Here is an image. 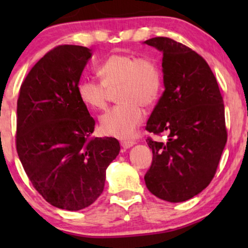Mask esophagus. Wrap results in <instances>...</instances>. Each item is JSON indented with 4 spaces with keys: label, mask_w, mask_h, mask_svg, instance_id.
Here are the masks:
<instances>
[{
    "label": "esophagus",
    "mask_w": 248,
    "mask_h": 248,
    "mask_svg": "<svg viewBox=\"0 0 248 248\" xmlns=\"http://www.w3.org/2000/svg\"><path fill=\"white\" fill-rule=\"evenodd\" d=\"M134 144H135V142H134V141H132V140L122 141V142H121V145H122V147H123V149H128V148L133 147Z\"/></svg>",
    "instance_id": "34e87169"
}]
</instances>
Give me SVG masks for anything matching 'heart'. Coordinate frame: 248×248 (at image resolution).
I'll list each match as a JSON object with an SVG mask.
<instances>
[{"mask_svg":"<svg viewBox=\"0 0 248 248\" xmlns=\"http://www.w3.org/2000/svg\"><path fill=\"white\" fill-rule=\"evenodd\" d=\"M98 73L101 81L83 78L78 82V96L87 107L103 110L110 91L120 89L122 104L100 117V130L110 137L130 139L144 120L141 106L148 108L157 103L162 87L160 70L145 57L115 53L98 66Z\"/></svg>","mask_w":248,"mask_h":248,"instance_id":"heart-1","label":"heart"}]
</instances>
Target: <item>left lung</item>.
Returning <instances> with one entry per match:
<instances>
[{
    "mask_svg": "<svg viewBox=\"0 0 248 248\" xmlns=\"http://www.w3.org/2000/svg\"><path fill=\"white\" fill-rule=\"evenodd\" d=\"M144 44L162 53L165 86L145 130L168 138L147 139L154 158L145 185L159 199L184 202L215 177L227 142L223 99L215 74L194 50L167 37Z\"/></svg>",
    "mask_w": 248,
    "mask_h": 248,
    "instance_id": "8db88e82",
    "label": "left lung"
}]
</instances>
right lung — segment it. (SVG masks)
Segmentation results:
<instances>
[{
	"label": "right lung",
	"mask_w": 248,
	"mask_h": 248,
	"mask_svg": "<svg viewBox=\"0 0 248 248\" xmlns=\"http://www.w3.org/2000/svg\"><path fill=\"white\" fill-rule=\"evenodd\" d=\"M91 49L57 46L20 88L16 152L36 191L59 209L78 211L104 191L106 169L120 152L115 138H91L94 120L77 86Z\"/></svg>",
	"instance_id": "add662e5"
}]
</instances>
